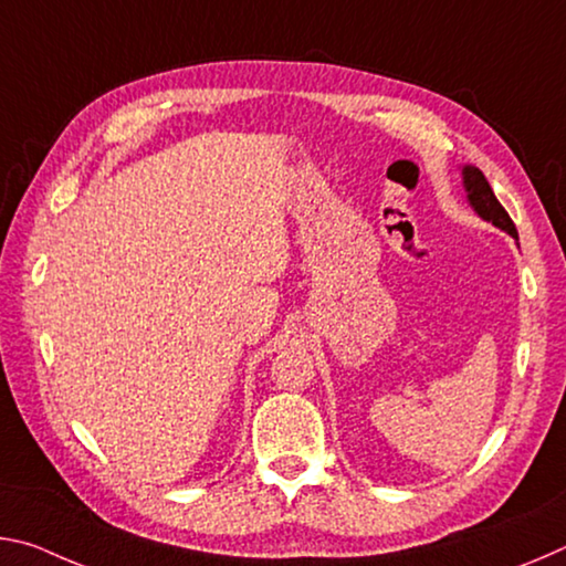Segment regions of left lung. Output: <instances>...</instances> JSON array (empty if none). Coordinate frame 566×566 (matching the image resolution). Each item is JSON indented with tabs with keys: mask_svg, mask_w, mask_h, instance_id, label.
Wrapping results in <instances>:
<instances>
[{
	"mask_svg": "<svg viewBox=\"0 0 566 566\" xmlns=\"http://www.w3.org/2000/svg\"><path fill=\"white\" fill-rule=\"evenodd\" d=\"M462 185L467 191V202L474 209V214L482 217L484 222L494 224L496 229H502V232L512 234L516 239L514 222L510 219V214H506V209L500 205V199L494 197L490 181H486L482 171L472 165H464L462 167Z\"/></svg>",
	"mask_w": 566,
	"mask_h": 566,
	"instance_id": "obj_1",
	"label": "left lung"
}]
</instances>
